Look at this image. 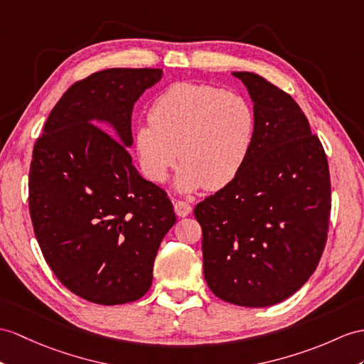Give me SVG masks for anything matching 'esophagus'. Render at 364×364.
Returning <instances> with one entry per match:
<instances>
[{
    "mask_svg": "<svg viewBox=\"0 0 364 364\" xmlns=\"http://www.w3.org/2000/svg\"><path fill=\"white\" fill-rule=\"evenodd\" d=\"M174 211H176V215L179 216V218H185V216H188L190 213H191V205H190L188 202L177 200L174 203Z\"/></svg>",
    "mask_w": 364,
    "mask_h": 364,
    "instance_id": "34e87169",
    "label": "esophagus"
}]
</instances>
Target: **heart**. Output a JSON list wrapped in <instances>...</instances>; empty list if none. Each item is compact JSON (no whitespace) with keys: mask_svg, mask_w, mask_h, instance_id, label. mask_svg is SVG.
<instances>
[{"mask_svg":"<svg viewBox=\"0 0 364 364\" xmlns=\"http://www.w3.org/2000/svg\"><path fill=\"white\" fill-rule=\"evenodd\" d=\"M149 123H139L132 146L149 181L164 183L177 154L181 193L220 190L244 170L256 141L252 103L210 85L176 83L153 102ZM180 153H176V149Z\"/></svg>","mask_w":364,"mask_h":364,"instance_id":"heart-1","label":"heart"}]
</instances>
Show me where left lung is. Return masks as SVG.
<instances>
[{"mask_svg": "<svg viewBox=\"0 0 364 364\" xmlns=\"http://www.w3.org/2000/svg\"><path fill=\"white\" fill-rule=\"evenodd\" d=\"M256 112L249 162L194 208L202 227L203 274L218 298L267 307L312 277L331 215L329 166L298 103L253 73H233Z\"/></svg>", "mask_w": 364, "mask_h": 364, "instance_id": "8db88e82", "label": "left lung"}]
</instances>
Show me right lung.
Here are the masks:
<instances>
[{"label":"right lung","instance_id":"right-lung-1","mask_svg":"<svg viewBox=\"0 0 364 364\" xmlns=\"http://www.w3.org/2000/svg\"><path fill=\"white\" fill-rule=\"evenodd\" d=\"M162 77L151 68L91 74L63 94L33 146L29 208L40 249L55 277L95 304L144 296L176 224L166 193L127 149L134 103Z\"/></svg>","mask_w":364,"mask_h":364}]
</instances>
